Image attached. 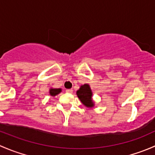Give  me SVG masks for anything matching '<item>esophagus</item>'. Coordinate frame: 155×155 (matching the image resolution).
<instances>
[{
  "mask_svg": "<svg viewBox=\"0 0 155 155\" xmlns=\"http://www.w3.org/2000/svg\"><path fill=\"white\" fill-rule=\"evenodd\" d=\"M66 92L68 94H72L73 93V90H72V89H67Z\"/></svg>",
  "mask_w": 155,
  "mask_h": 155,
  "instance_id": "obj_1",
  "label": "esophagus"
}]
</instances>
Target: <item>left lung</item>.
Here are the masks:
<instances>
[{
	"label": "left lung",
	"mask_w": 155,
	"mask_h": 155,
	"mask_svg": "<svg viewBox=\"0 0 155 155\" xmlns=\"http://www.w3.org/2000/svg\"><path fill=\"white\" fill-rule=\"evenodd\" d=\"M78 97L81 101V102L86 106L87 107H92L94 106V103L91 100L92 92L91 90L90 86L87 84L82 85L79 90L76 92Z\"/></svg>",
	"instance_id": "left-lung-1"
}]
</instances>
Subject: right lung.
<instances>
[{"label": "right lung", "instance_id": "obj_1", "mask_svg": "<svg viewBox=\"0 0 155 155\" xmlns=\"http://www.w3.org/2000/svg\"><path fill=\"white\" fill-rule=\"evenodd\" d=\"M61 91V88H54V89L51 88V90H50L49 94L51 95V96H55V95L58 94Z\"/></svg>", "mask_w": 155, "mask_h": 155}]
</instances>
